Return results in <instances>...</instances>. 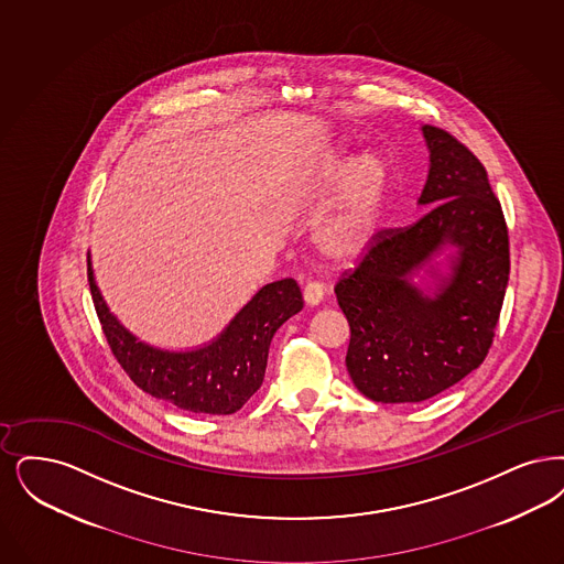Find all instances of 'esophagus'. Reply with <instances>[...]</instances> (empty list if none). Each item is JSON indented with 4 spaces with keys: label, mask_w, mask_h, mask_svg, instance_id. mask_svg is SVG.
Returning a JSON list of instances; mask_svg holds the SVG:
<instances>
[{
    "label": "esophagus",
    "mask_w": 564,
    "mask_h": 564,
    "mask_svg": "<svg viewBox=\"0 0 564 564\" xmlns=\"http://www.w3.org/2000/svg\"><path fill=\"white\" fill-rule=\"evenodd\" d=\"M323 295H325V292H323V285H321V283H316V281L306 283V288H304V302H306L308 306L321 304Z\"/></svg>",
    "instance_id": "1"
}]
</instances>
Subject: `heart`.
Returning a JSON list of instances; mask_svg holds the SVG:
<instances>
[{"mask_svg":"<svg viewBox=\"0 0 564 564\" xmlns=\"http://www.w3.org/2000/svg\"><path fill=\"white\" fill-rule=\"evenodd\" d=\"M329 165L332 170H339L344 158L332 159ZM388 178V161L380 153L369 151L350 163L336 214L323 235V246L332 256L352 258L369 246L382 218Z\"/></svg>","mask_w":564,"mask_h":564,"instance_id":"b5f03b06","label":"heart"}]
</instances>
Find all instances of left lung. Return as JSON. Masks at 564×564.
Instances as JSON below:
<instances>
[{
    "label": "left lung",
    "instance_id": "obj_1",
    "mask_svg": "<svg viewBox=\"0 0 564 564\" xmlns=\"http://www.w3.org/2000/svg\"><path fill=\"white\" fill-rule=\"evenodd\" d=\"M429 181L417 223L373 235L336 283L350 325L346 367L376 403H420L485 361L510 276L508 226L487 170L449 132L424 126ZM445 245L458 248L432 296L408 276Z\"/></svg>",
    "mask_w": 564,
    "mask_h": 564
}]
</instances>
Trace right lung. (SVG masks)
Segmentation results:
<instances>
[{
  "label": "right lung",
  "mask_w": 564,
  "mask_h": 564,
  "mask_svg": "<svg viewBox=\"0 0 564 564\" xmlns=\"http://www.w3.org/2000/svg\"><path fill=\"white\" fill-rule=\"evenodd\" d=\"M91 300L111 352L130 380L147 394L207 415H230L246 405L264 382L274 332L302 311L293 279L264 285L207 346L170 352L138 339L115 318L98 292L88 262Z\"/></svg>",
  "instance_id": "right-lung-1"
}]
</instances>
